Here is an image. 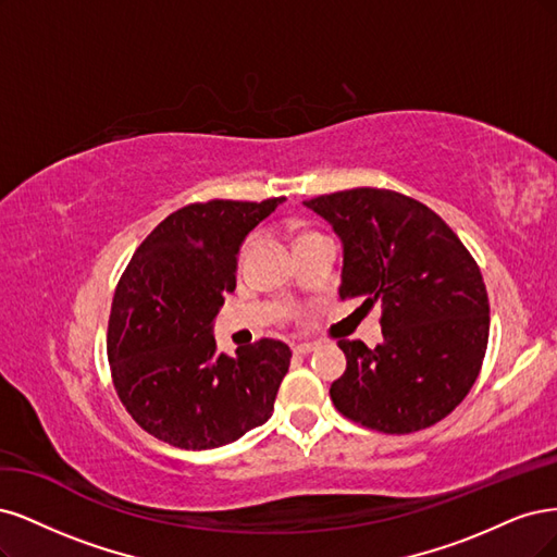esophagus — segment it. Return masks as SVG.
Wrapping results in <instances>:
<instances>
[{
	"mask_svg": "<svg viewBox=\"0 0 557 557\" xmlns=\"http://www.w3.org/2000/svg\"><path fill=\"white\" fill-rule=\"evenodd\" d=\"M317 349V343H300V345H294V354H298V356H305V354H310V351H314Z\"/></svg>",
	"mask_w": 557,
	"mask_h": 557,
	"instance_id": "1",
	"label": "esophagus"
}]
</instances>
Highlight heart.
<instances>
[{
  "mask_svg": "<svg viewBox=\"0 0 557 557\" xmlns=\"http://www.w3.org/2000/svg\"><path fill=\"white\" fill-rule=\"evenodd\" d=\"M247 249H249V240H245V243H243V247H240V257H245V255H247Z\"/></svg>",
  "mask_w": 557,
  "mask_h": 557,
  "instance_id": "obj_1",
  "label": "heart"
}]
</instances>
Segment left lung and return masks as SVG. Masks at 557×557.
<instances>
[{"label":"left lung","instance_id":"8db88e82","mask_svg":"<svg viewBox=\"0 0 557 557\" xmlns=\"http://www.w3.org/2000/svg\"><path fill=\"white\" fill-rule=\"evenodd\" d=\"M302 203L343 240L339 298L382 302V345L337 343L347 370L331 384L335 409L388 435L435 425L468 396L488 347V294L470 249L437 212L393 189Z\"/></svg>","mask_w":557,"mask_h":557}]
</instances>
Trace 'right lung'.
Instances as JSON below:
<instances>
[{"label": "right lung", "mask_w": 557, "mask_h": 557, "mask_svg": "<svg viewBox=\"0 0 557 557\" xmlns=\"http://www.w3.org/2000/svg\"><path fill=\"white\" fill-rule=\"evenodd\" d=\"M282 201L189 203L159 222L124 268L106 354L120 403L152 437L203 451L271 419L289 347L261 337L218 356L212 319L236 289L240 243Z\"/></svg>", "instance_id": "1"}]
</instances>
